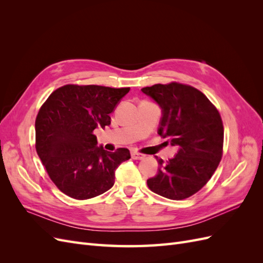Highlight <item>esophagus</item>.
<instances>
[{"label": "esophagus", "mask_w": 263, "mask_h": 263, "mask_svg": "<svg viewBox=\"0 0 263 263\" xmlns=\"http://www.w3.org/2000/svg\"><path fill=\"white\" fill-rule=\"evenodd\" d=\"M132 158L135 159V160H142V159L145 158V155L139 154V153H137V151H133V153H132Z\"/></svg>", "instance_id": "34e87169"}]
</instances>
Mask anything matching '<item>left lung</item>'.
Listing matches in <instances>:
<instances>
[{
	"label": "left lung",
	"mask_w": 263,
	"mask_h": 263,
	"mask_svg": "<svg viewBox=\"0 0 263 263\" xmlns=\"http://www.w3.org/2000/svg\"><path fill=\"white\" fill-rule=\"evenodd\" d=\"M161 108L158 134L178 153L147 180L153 192L170 200H184L200 191L217 169L222 155L224 127L218 110L197 89L172 82L141 89Z\"/></svg>",
	"instance_id": "8db88e82"
}]
</instances>
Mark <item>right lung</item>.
Returning a JSON list of instances; mask_svg holds the SVG:
<instances>
[{"label": "right lung", "mask_w": 263, "mask_h": 263, "mask_svg": "<svg viewBox=\"0 0 263 263\" xmlns=\"http://www.w3.org/2000/svg\"><path fill=\"white\" fill-rule=\"evenodd\" d=\"M100 85L61 86L39 109L36 150L51 181L66 195L87 200L114 185L115 171L130 153L98 146L93 130L110 125L109 114L129 92Z\"/></svg>", "instance_id": "right-lung-1"}]
</instances>
